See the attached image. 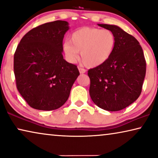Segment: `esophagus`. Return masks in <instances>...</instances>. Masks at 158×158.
Instances as JSON below:
<instances>
[{
	"instance_id": "obj_1",
	"label": "esophagus",
	"mask_w": 158,
	"mask_h": 158,
	"mask_svg": "<svg viewBox=\"0 0 158 158\" xmlns=\"http://www.w3.org/2000/svg\"><path fill=\"white\" fill-rule=\"evenodd\" d=\"M78 70H79V72L80 73H82L83 74L85 73H86V70L84 69V68H78Z\"/></svg>"
}]
</instances>
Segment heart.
I'll return each mask as SVG.
<instances>
[{
	"label": "heart",
	"instance_id": "obj_1",
	"mask_svg": "<svg viewBox=\"0 0 158 158\" xmlns=\"http://www.w3.org/2000/svg\"><path fill=\"white\" fill-rule=\"evenodd\" d=\"M116 38L109 30L85 27L74 31L69 40L63 43V51L68 61L78 58L85 65L95 68L106 63L113 56Z\"/></svg>",
	"mask_w": 158,
	"mask_h": 158
}]
</instances>
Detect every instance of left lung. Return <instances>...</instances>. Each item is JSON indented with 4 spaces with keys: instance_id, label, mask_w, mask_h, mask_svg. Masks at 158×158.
I'll return each instance as SVG.
<instances>
[{
    "instance_id": "8db88e82",
    "label": "left lung",
    "mask_w": 158,
    "mask_h": 158,
    "mask_svg": "<svg viewBox=\"0 0 158 158\" xmlns=\"http://www.w3.org/2000/svg\"><path fill=\"white\" fill-rule=\"evenodd\" d=\"M113 32L116 45L113 56L103 65L88 70L93 102L107 111H118L135 101L142 92L146 61L140 43L114 25L98 24Z\"/></svg>"
}]
</instances>
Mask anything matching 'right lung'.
Listing matches in <instances>:
<instances>
[{
	"label": "right lung",
	"mask_w": 158,
	"mask_h": 158,
	"mask_svg": "<svg viewBox=\"0 0 158 158\" xmlns=\"http://www.w3.org/2000/svg\"><path fill=\"white\" fill-rule=\"evenodd\" d=\"M68 23L56 20L28 31L14 54L16 87L30 106L52 110L67 101L80 75L77 66L63 59V40Z\"/></svg>",
	"instance_id": "right-lung-1"
}]
</instances>
